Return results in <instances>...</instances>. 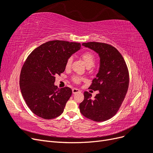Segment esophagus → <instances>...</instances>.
<instances>
[{
  "mask_svg": "<svg viewBox=\"0 0 153 153\" xmlns=\"http://www.w3.org/2000/svg\"><path fill=\"white\" fill-rule=\"evenodd\" d=\"M72 92H73V94H76L78 93V92H80V90L78 89H76V88H73V89H72Z\"/></svg>",
  "mask_w": 153,
  "mask_h": 153,
  "instance_id": "obj_1",
  "label": "esophagus"
}]
</instances>
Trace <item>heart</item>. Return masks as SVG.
I'll use <instances>...</instances> for the list:
<instances>
[{
    "instance_id": "heart-1",
    "label": "heart",
    "mask_w": 153,
    "mask_h": 153,
    "mask_svg": "<svg viewBox=\"0 0 153 153\" xmlns=\"http://www.w3.org/2000/svg\"><path fill=\"white\" fill-rule=\"evenodd\" d=\"M82 58L83 59V61H84L85 65L87 68H89V67L91 68L94 65L95 61H96V58H95V56L94 55V54L92 53H91L90 52H84L82 55ZM72 62H73V57H69L66 62V68H70ZM81 80H82V78L79 76H75L73 78V80L75 83H79Z\"/></svg>"
}]
</instances>
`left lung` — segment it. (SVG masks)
Masks as SVG:
<instances>
[{
  "label": "left lung",
  "instance_id": "left-lung-1",
  "mask_svg": "<svg viewBox=\"0 0 153 153\" xmlns=\"http://www.w3.org/2000/svg\"><path fill=\"white\" fill-rule=\"evenodd\" d=\"M82 46L93 50L100 57V68L89 89L98 91L94 98L84 92V100L80 103V112L96 122L105 121L117 113L127 93L129 73L121 54L108 44L89 42Z\"/></svg>",
  "mask_w": 153,
  "mask_h": 153
}]
</instances>
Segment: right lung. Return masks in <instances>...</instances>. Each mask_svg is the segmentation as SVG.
I'll use <instances>...</instances> for the list:
<instances>
[{"label":"right lung","mask_w":153,"mask_h":153,"mask_svg":"<svg viewBox=\"0 0 153 153\" xmlns=\"http://www.w3.org/2000/svg\"><path fill=\"white\" fill-rule=\"evenodd\" d=\"M80 43L51 41L36 48L22 67L20 87L23 98L30 110L45 119L62 114L72 91L66 87L59 89L55 76L66 69L68 59L80 50Z\"/></svg>","instance_id":"right-lung-1"}]
</instances>
